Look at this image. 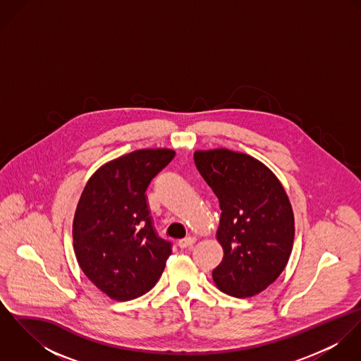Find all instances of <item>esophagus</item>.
Wrapping results in <instances>:
<instances>
[{
	"instance_id": "obj_1",
	"label": "esophagus",
	"mask_w": 361,
	"mask_h": 361,
	"mask_svg": "<svg viewBox=\"0 0 361 361\" xmlns=\"http://www.w3.org/2000/svg\"><path fill=\"white\" fill-rule=\"evenodd\" d=\"M195 243H196V239H195V238H192V236H189V238L180 239L178 245H179V247H180V249H192V247L195 246Z\"/></svg>"
}]
</instances>
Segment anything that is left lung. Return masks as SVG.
Masks as SVG:
<instances>
[{
  "label": "left lung",
  "mask_w": 361,
  "mask_h": 361,
  "mask_svg": "<svg viewBox=\"0 0 361 361\" xmlns=\"http://www.w3.org/2000/svg\"><path fill=\"white\" fill-rule=\"evenodd\" d=\"M195 164L222 211L216 238L224 258L212 279L231 296H255L290 257L295 218L289 199L276 176L250 155L226 149L196 152Z\"/></svg>",
  "instance_id": "8db88e82"
}]
</instances>
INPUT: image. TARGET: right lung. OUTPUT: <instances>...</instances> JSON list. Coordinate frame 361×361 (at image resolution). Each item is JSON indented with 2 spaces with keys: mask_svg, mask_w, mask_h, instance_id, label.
Wrapping results in <instances>:
<instances>
[{
  "mask_svg": "<svg viewBox=\"0 0 361 361\" xmlns=\"http://www.w3.org/2000/svg\"><path fill=\"white\" fill-rule=\"evenodd\" d=\"M166 149L137 150L103 165L86 183L73 218V247L85 275L111 299L153 289L172 243L159 238L147 189L173 159Z\"/></svg>",
  "mask_w": 361,
  "mask_h": 361,
  "instance_id": "right-lung-1",
  "label": "right lung"
}]
</instances>
